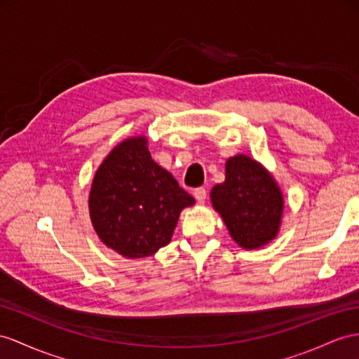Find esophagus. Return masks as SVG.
I'll use <instances>...</instances> for the list:
<instances>
[{"label":"esophagus","instance_id":"34e87169","mask_svg":"<svg viewBox=\"0 0 359 359\" xmlns=\"http://www.w3.org/2000/svg\"><path fill=\"white\" fill-rule=\"evenodd\" d=\"M194 197H196V200L198 201L200 205H203L205 201H206V198H208L206 189H205V188H197V189L194 191Z\"/></svg>","mask_w":359,"mask_h":359}]
</instances>
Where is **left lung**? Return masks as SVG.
Masks as SVG:
<instances>
[{
	"instance_id": "obj_1",
	"label": "left lung",
	"mask_w": 359,
	"mask_h": 359,
	"mask_svg": "<svg viewBox=\"0 0 359 359\" xmlns=\"http://www.w3.org/2000/svg\"><path fill=\"white\" fill-rule=\"evenodd\" d=\"M232 240L243 249H259L279 233L283 196L259 162L236 154L226 162V180L210 191Z\"/></svg>"
}]
</instances>
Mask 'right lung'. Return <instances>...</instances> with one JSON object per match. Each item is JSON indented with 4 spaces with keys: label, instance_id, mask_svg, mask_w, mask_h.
Here are the masks:
<instances>
[{
    "label": "right lung",
    "instance_id": "add662e5",
    "mask_svg": "<svg viewBox=\"0 0 359 359\" xmlns=\"http://www.w3.org/2000/svg\"><path fill=\"white\" fill-rule=\"evenodd\" d=\"M196 200L156 163L145 136L119 142L92 180L89 215L101 243L124 258L151 256L170 241L183 208Z\"/></svg>",
    "mask_w": 359,
    "mask_h": 359
}]
</instances>
